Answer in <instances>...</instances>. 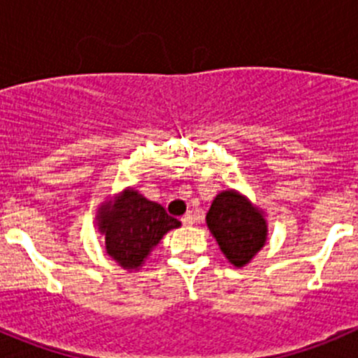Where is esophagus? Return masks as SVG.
Listing matches in <instances>:
<instances>
[{
  "label": "esophagus",
  "mask_w": 358,
  "mask_h": 358,
  "mask_svg": "<svg viewBox=\"0 0 358 358\" xmlns=\"http://www.w3.org/2000/svg\"><path fill=\"white\" fill-rule=\"evenodd\" d=\"M181 222L185 224V226H192V224L195 222V217H194V215H192V213H186L185 217L181 218Z\"/></svg>",
  "instance_id": "34e87169"
}]
</instances>
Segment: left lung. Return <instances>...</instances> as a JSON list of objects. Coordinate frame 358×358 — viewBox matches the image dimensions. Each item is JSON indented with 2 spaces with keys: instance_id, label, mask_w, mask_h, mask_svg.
Listing matches in <instances>:
<instances>
[{
  "instance_id": "left-lung-1",
  "label": "left lung",
  "mask_w": 358,
  "mask_h": 358,
  "mask_svg": "<svg viewBox=\"0 0 358 358\" xmlns=\"http://www.w3.org/2000/svg\"><path fill=\"white\" fill-rule=\"evenodd\" d=\"M206 222L227 260L236 267L248 264L267 238L265 218L248 199L233 189L215 197Z\"/></svg>"
}]
</instances>
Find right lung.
Instances as JSON below:
<instances>
[{
  "mask_svg": "<svg viewBox=\"0 0 358 358\" xmlns=\"http://www.w3.org/2000/svg\"><path fill=\"white\" fill-rule=\"evenodd\" d=\"M96 218L106 235L107 255L123 268L140 267L164 233L181 226L161 204L134 189L123 192L115 204H103Z\"/></svg>",
  "mask_w": 358,
  "mask_h": 358,
  "instance_id": "right-lung-1",
  "label": "right lung"
}]
</instances>
